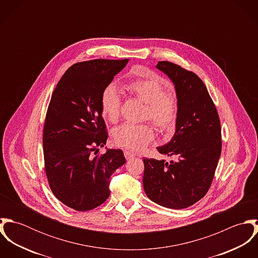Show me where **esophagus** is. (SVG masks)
<instances>
[{
  "mask_svg": "<svg viewBox=\"0 0 258 258\" xmlns=\"http://www.w3.org/2000/svg\"><path fill=\"white\" fill-rule=\"evenodd\" d=\"M124 156H125V158H126L127 160H129V159L135 157V154L132 153V152H130V151H125V152H124Z\"/></svg>",
  "mask_w": 258,
  "mask_h": 258,
  "instance_id": "34e87169",
  "label": "esophagus"
}]
</instances>
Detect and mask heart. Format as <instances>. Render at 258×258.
<instances>
[{"instance_id": "1", "label": "heart", "mask_w": 258, "mask_h": 258, "mask_svg": "<svg viewBox=\"0 0 258 258\" xmlns=\"http://www.w3.org/2000/svg\"><path fill=\"white\" fill-rule=\"evenodd\" d=\"M126 91L133 97L146 104L144 119L150 120L162 133L175 130L179 119V99L167 92L166 86L155 77L138 78L125 84ZM121 97L113 85L104 88L100 106L103 116L112 123L119 120L121 115ZM112 138L115 145L131 151H140L154 138V129L150 123H124L113 130Z\"/></svg>"}]
</instances>
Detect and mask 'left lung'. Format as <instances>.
<instances>
[{
	"instance_id": "obj_1",
	"label": "left lung",
	"mask_w": 258,
	"mask_h": 258,
	"mask_svg": "<svg viewBox=\"0 0 258 258\" xmlns=\"http://www.w3.org/2000/svg\"><path fill=\"white\" fill-rule=\"evenodd\" d=\"M156 68L174 82L180 111L173 139L158 148L173 160L144 159L143 185L154 203L181 210L203 199L212 185L221 156V121L197 74L170 61H159Z\"/></svg>"
}]
</instances>
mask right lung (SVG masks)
I'll return each mask as SVG.
<instances>
[{
    "mask_svg": "<svg viewBox=\"0 0 258 258\" xmlns=\"http://www.w3.org/2000/svg\"><path fill=\"white\" fill-rule=\"evenodd\" d=\"M128 59H92L74 63L54 88L45 115L44 171L55 198L78 212L90 211L110 195V177L125 164L122 150L106 144L100 99Z\"/></svg>",
    "mask_w": 258,
    "mask_h": 258,
    "instance_id": "obj_1",
    "label": "right lung"
}]
</instances>
